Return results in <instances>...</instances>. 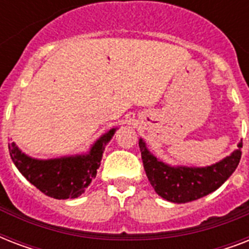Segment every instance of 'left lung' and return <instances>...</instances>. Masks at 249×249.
Returning <instances> with one entry per match:
<instances>
[{
  "mask_svg": "<svg viewBox=\"0 0 249 249\" xmlns=\"http://www.w3.org/2000/svg\"><path fill=\"white\" fill-rule=\"evenodd\" d=\"M238 150L218 163L204 168L170 166L148 151L144 141L140 140L141 155L148 181L160 196L172 203H187L213 193L228 179L240 161L243 142Z\"/></svg>",
  "mask_w": 249,
  "mask_h": 249,
  "instance_id": "left-lung-1",
  "label": "left lung"
}]
</instances>
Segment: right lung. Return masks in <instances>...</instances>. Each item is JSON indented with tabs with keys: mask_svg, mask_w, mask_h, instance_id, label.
Returning <instances> with one entry per match:
<instances>
[{
	"mask_svg": "<svg viewBox=\"0 0 249 249\" xmlns=\"http://www.w3.org/2000/svg\"><path fill=\"white\" fill-rule=\"evenodd\" d=\"M115 132L116 128L103 134L86 155L49 160L32 159L23 154L14 142L9 144V152L19 172L41 193L54 199H73L85 193L86 187L95 178L105 146Z\"/></svg>",
	"mask_w": 249,
	"mask_h": 249,
	"instance_id": "add662e5",
	"label": "right lung"
}]
</instances>
